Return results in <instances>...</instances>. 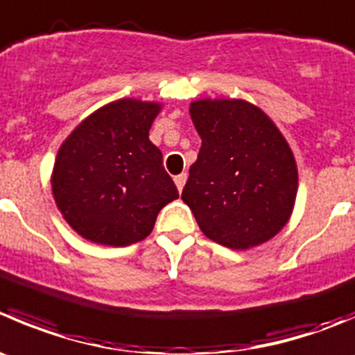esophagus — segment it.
<instances>
[{
	"instance_id": "obj_1",
	"label": "esophagus",
	"mask_w": 355,
	"mask_h": 355,
	"mask_svg": "<svg viewBox=\"0 0 355 355\" xmlns=\"http://www.w3.org/2000/svg\"><path fill=\"white\" fill-rule=\"evenodd\" d=\"M185 180H187V175H185V173H180V175H177V177H175V184H177L178 191H182V189H184Z\"/></svg>"
}]
</instances>
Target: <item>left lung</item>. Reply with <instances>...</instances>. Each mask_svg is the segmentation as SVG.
Returning <instances> with one entry per match:
<instances>
[{
	"label": "left lung",
	"mask_w": 355,
	"mask_h": 355,
	"mask_svg": "<svg viewBox=\"0 0 355 355\" xmlns=\"http://www.w3.org/2000/svg\"><path fill=\"white\" fill-rule=\"evenodd\" d=\"M191 118L202 142L182 199L199 229L232 250L269 241L297 198V163L284 137L244 101L192 102Z\"/></svg>",
	"instance_id": "left-lung-1"
}]
</instances>
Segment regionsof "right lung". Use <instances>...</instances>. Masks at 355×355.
<instances>
[{
    "instance_id": "right-lung-1",
    "label": "right lung",
    "mask_w": 355,
    "mask_h": 355,
    "mask_svg": "<svg viewBox=\"0 0 355 355\" xmlns=\"http://www.w3.org/2000/svg\"><path fill=\"white\" fill-rule=\"evenodd\" d=\"M161 111L123 98L88 116L58 149L51 189L69 225L92 243L128 246L146 239L157 213L178 198L149 140Z\"/></svg>"
}]
</instances>
